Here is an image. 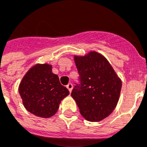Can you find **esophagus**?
<instances>
[{
    "label": "esophagus",
    "instance_id": "obj_1",
    "mask_svg": "<svg viewBox=\"0 0 147 147\" xmlns=\"http://www.w3.org/2000/svg\"><path fill=\"white\" fill-rule=\"evenodd\" d=\"M72 88H73V86H72V84H71V83L68 84V86H67V88L69 89V91L70 92H71V91H72Z\"/></svg>",
    "mask_w": 147,
    "mask_h": 147
}]
</instances>
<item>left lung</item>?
I'll return each instance as SVG.
<instances>
[{
    "mask_svg": "<svg viewBox=\"0 0 147 147\" xmlns=\"http://www.w3.org/2000/svg\"><path fill=\"white\" fill-rule=\"evenodd\" d=\"M81 84L71 92L79 112L86 120L99 122L110 115L118 103L122 81L102 54L91 51L74 55Z\"/></svg>",
    "mask_w": 147,
    "mask_h": 147,
    "instance_id": "left-lung-1",
    "label": "left lung"
}]
</instances>
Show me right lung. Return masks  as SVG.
I'll list each match as a JSON object with an SVG mask.
<instances>
[{
    "label": "right lung",
    "instance_id": "obj_1",
    "mask_svg": "<svg viewBox=\"0 0 147 147\" xmlns=\"http://www.w3.org/2000/svg\"><path fill=\"white\" fill-rule=\"evenodd\" d=\"M52 65L37 63L27 71L18 86L24 107L33 115L50 118L58 112L61 100L69 95L59 76L52 73Z\"/></svg>",
    "mask_w": 147,
    "mask_h": 147
}]
</instances>
